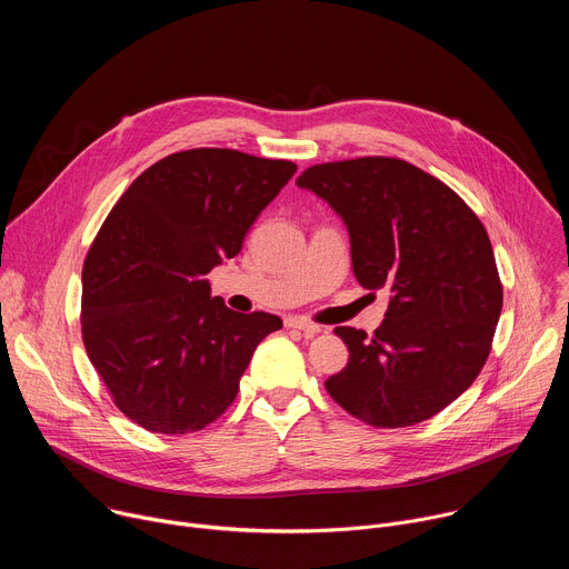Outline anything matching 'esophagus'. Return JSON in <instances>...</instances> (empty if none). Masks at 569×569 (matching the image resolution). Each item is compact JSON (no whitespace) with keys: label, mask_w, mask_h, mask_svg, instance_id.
I'll use <instances>...</instances> for the list:
<instances>
[{"label":"esophagus","mask_w":569,"mask_h":569,"mask_svg":"<svg viewBox=\"0 0 569 569\" xmlns=\"http://www.w3.org/2000/svg\"><path fill=\"white\" fill-rule=\"evenodd\" d=\"M286 327H288V329H299V331H303L306 336H317V333H321V327H317V323L306 321V319H297V317H288V319H286Z\"/></svg>","instance_id":"34e87169"}]
</instances>
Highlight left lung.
Listing matches in <instances>:
<instances>
[{
	"label": "left lung",
	"instance_id": "8db88e82",
	"mask_svg": "<svg viewBox=\"0 0 569 569\" xmlns=\"http://www.w3.org/2000/svg\"><path fill=\"white\" fill-rule=\"evenodd\" d=\"M297 187L345 220L358 283L391 292L371 338L336 329L349 362L327 391L376 428L435 417L491 353L502 283L489 233L450 187L393 157L317 164Z\"/></svg>",
	"mask_w": 569,
	"mask_h": 569
}]
</instances>
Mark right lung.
Instances as JSON below:
<instances>
[{
  "label": "right lung",
  "instance_id": "1",
  "mask_svg": "<svg viewBox=\"0 0 569 569\" xmlns=\"http://www.w3.org/2000/svg\"><path fill=\"white\" fill-rule=\"evenodd\" d=\"M295 171L286 159L193 148L159 159L112 207L83 266L80 323L130 421L159 435L213 423L259 342L283 327L227 308L204 277L240 252Z\"/></svg>",
  "mask_w": 569,
  "mask_h": 569
}]
</instances>
